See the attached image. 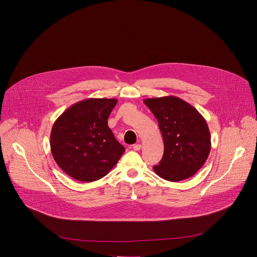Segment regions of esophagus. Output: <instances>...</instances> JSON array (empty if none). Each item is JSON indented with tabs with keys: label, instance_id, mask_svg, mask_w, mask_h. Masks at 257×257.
I'll return each mask as SVG.
<instances>
[{
	"label": "esophagus",
	"instance_id": "obj_1",
	"mask_svg": "<svg viewBox=\"0 0 257 257\" xmlns=\"http://www.w3.org/2000/svg\"><path fill=\"white\" fill-rule=\"evenodd\" d=\"M141 147H142L141 144H134V145H133V149H134L135 151H139V150L141 149Z\"/></svg>",
	"mask_w": 257,
	"mask_h": 257
}]
</instances>
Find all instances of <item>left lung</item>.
<instances>
[{
	"label": "left lung",
	"mask_w": 257,
	"mask_h": 257,
	"mask_svg": "<svg viewBox=\"0 0 257 257\" xmlns=\"http://www.w3.org/2000/svg\"><path fill=\"white\" fill-rule=\"evenodd\" d=\"M144 104L158 121L164 154L153 166L161 178L177 182L193 176L205 163L211 137L203 116L189 103L175 96L148 98Z\"/></svg>",
	"instance_id": "1"
}]
</instances>
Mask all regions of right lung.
I'll use <instances>...</instances> for the list:
<instances>
[{"instance_id": "right-lung-1", "label": "right lung", "mask_w": 257, "mask_h": 257, "mask_svg": "<svg viewBox=\"0 0 257 257\" xmlns=\"http://www.w3.org/2000/svg\"><path fill=\"white\" fill-rule=\"evenodd\" d=\"M116 104L117 99H85L55 121L51 152L58 166L72 178L82 182L101 179L125 152L107 121Z\"/></svg>"}]
</instances>
